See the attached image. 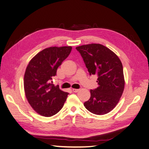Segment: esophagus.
Here are the masks:
<instances>
[{
  "label": "esophagus",
  "instance_id": "34e87169",
  "mask_svg": "<svg viewBox=\"0 0 149 149\" xmlns=\"http://www.w3.org/2000/svg\"><path fill=\"white\" fill-rule=\"evenodd\" d=\"M72 91H73L74 93H77L79 91V89H72Z\"/></svg>",
  "mask_w": 149,
  "mask_h": 149
}]
</instances>
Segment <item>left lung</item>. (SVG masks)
<instances>
[{
  "mask_svg": "<svg viewBox=\"0 0 149 149\" xmlns=\"http://www.w3.org/2000/svg\"><path fill=\"white\" fill-rule=\"evenodd\" d=\"M81 55L90 75L97 76L98 87L90 90L91 97L84 103L93 114L104 115L118 104L123 93L125 81L122 63L110 49L91 43L76 48Z\"/></svg>",
  "mask_w": 149,
  "mask_h": 149,
  "instance_id": "obj_1",
  "label": "left lung"
}]
</instances>
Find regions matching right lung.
<instances>
[{
  "mask_svg": "<svg viewBox=\"0 0 149 149\" xmlns=\"http://www.w3.org/2000/svg\"><path fill=\"white\" fill-rule=\"evenodd\" d=\"M71 47H52L31 59L24 74V91L31 107L40 115L51 117L64 105L68 93L52 81L56 70L71 53Z\"/></svg>",
  "mask_w": 149,
  "mask_h": 149,
  "instance_id": "right-lung-1",
  "label": "right lung"
}]
</instances>
